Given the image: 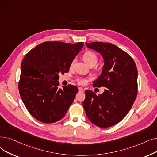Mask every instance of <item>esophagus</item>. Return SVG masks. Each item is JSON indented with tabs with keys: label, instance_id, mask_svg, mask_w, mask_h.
Wrapping results in <instances>:
<instances>
[{
	"label": "esophagus",
	"instance_id": "obj_1",
	"mask_svg": "<svg viewBox=\"0 0 157 157\" xmlns=\"http://www.w3.org/2000/svg\"><path fill=\"white\" fill-rule=\"evenodd\" d=\"M79 92H84L83 88H81V87H79Z\"/></svg>",
	"mask_w": 157,
	"mask_h": 157
}]
</instances>
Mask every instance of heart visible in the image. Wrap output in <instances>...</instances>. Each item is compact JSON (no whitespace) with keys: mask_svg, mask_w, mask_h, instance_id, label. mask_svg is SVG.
<instances>
[{"mask_svg":"<svg viewBox=\"0 0 157 157\" xmlns=\"http://www.w3.org/2000/svg\"><path fill=\"white\" fill-rule=\"evenodd\" d=\"M83 58L85 62L88 65H90L91 63H96L98 62V57L96 56V54L92 51H87L85 52L83 55ZM74 63H75V59H73L71 63V67H73V65H74ZM78 82L81 85H83L86 82V80L83 78H79L78 79Z\"/></svg>","mask_w":157,"mask_h":157,"instance_id":"b5f03b06","label":"heart"}]
</instances>
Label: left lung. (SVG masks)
I'll return each mask as SVG.
<instances>
[{
	"mask_svg": "<svg viewBox=\"0 0 157 157\" xmlns=\"http://www.w3.org/2000/svg\"><path fill=\"white\" fill-rule=\"evenodd\" d=\"M104 59L103 71L93 85L105 87L102 94L85 90L83 106L87 117L100 128L114 126L130 110L137 94V69L128 53L110 43H86Z\"/></svg>",
	"mask_w": 157,
	"mask_h": 157,
	"instance_id": "8db88e82",
	"label": "left lung"
}]
</instances>
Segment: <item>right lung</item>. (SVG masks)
Instances as JSON below:
<instances>
[{"mask_svg": "<svg viewBox=\"0 0 157 157\" xmlns=\"http://www.w3.org/2000/svg\"><path fill=\"white\" fill-rule=\"evenodd\" d=\"M83 46V42H45L24 58L19 93L28 112L38 121L53 123L69 110L78 88L72 85L59 88V74L69 72L71 62Z\"/></svg>", "mask_w": 157, "mask_h": 157, "instance_id": "1", "label": "right lung"}]
</instances>
